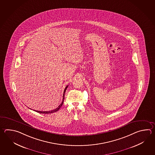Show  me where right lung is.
<instances>
[{
  "mask_svg": "<svg viewBox=\"0 0 155 155\" xmlns=\"http://www.w3.org/2000/svg\"><path fill=\"white\" fill-rule=\"evenodd\" d=\"M68 85H67L66 87L64 89V92H63V100H62V102L61 103V104L58 107H56L55 109H54V110H52L50 111H38V110H34V111H36V112H38V113H41V114H50V113H54V112H56V111H57L59 109H60V108L61 107V106L62 105L63 103V101H64V94H65V92H66V89L67 88V87H68Z\"/></svg>",
  "mask_w": 155,
  "mask_h": 155,
  "instance_id": "1",
  "label": "right lung"
}]
</instances>
